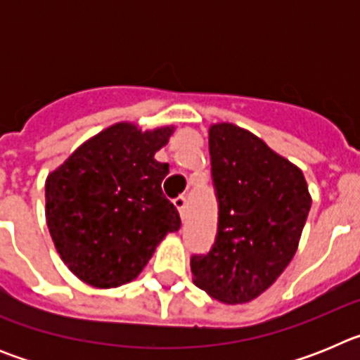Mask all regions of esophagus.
<instances>
[{"instance_id": "esophagus-1", "label": "esophagus", "mask_w": 360, "mask_h": 360, "mask_svg": "<svg viewBox=\"0 0 360 360\" xmlns=\"http://www.w3.org/2000/svg\"><path fill=\"white\" fill-rule=\"evenodd\" d=\"M174 207L178 209V212H180V218L186 219V214H187V200L186 196H178V198L173 200Z\"/></svg>"}]
</instances>
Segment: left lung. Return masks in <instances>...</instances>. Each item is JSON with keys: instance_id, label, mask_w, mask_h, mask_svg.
<instances>
[{"instance_id": "8db88e82", "label": "left lung", "mask_w": 360, "mask_h": 360, "mask_svg": "<svg viewBox=\"0 0 360 360\" xmlns=\"http://www.w3.org/2000/svg\"><path fill=\"white\" fill-rule=\"evenodd\" d=\"M218 234L191 257L193 281L227 304L249 303L283 274L297 250L311 196L303 171L247 129L209 128Z\"/></svg>"}]
</instances>
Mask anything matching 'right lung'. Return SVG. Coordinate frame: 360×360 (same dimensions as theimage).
Instances as JSON below:
<instances>
[{
    "mask_svg": "<svg viewBox=\"0 0 360 360\" xmlns=\"http://www.w3.org/2000/svg\"><path fill=\"white\" fill-rule=\"evenodd\" d=\"M174 126L142 131L117 122L82 142L46 176V225L57 252L86 285L133 281L157 245L180 229L162 193L169 164L155 160Z\"/></svg>",
    "mask_w": 360,
    "mask_h": 360,
    "instance_id": "obj_1",
    "label": "right lung"
}]
</instances>
